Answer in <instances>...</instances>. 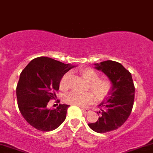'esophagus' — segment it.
<instances>
[{"instance_id": "esophagus-1", "label": "esophagus", "mask_w": 153, "mask_h": 153, "mask_svg": "<svg viewBox=\"0 0 153 153\" xmlns=\"http://www.w3.org/2000/svg\"><path fill=\"white\" fill-rule=\"evenodd\" d=\"M82 111H83L84 113H85V114H88V113H89V112H90V109H82Z\"/></svg>"}]
</instances>
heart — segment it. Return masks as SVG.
I'll return each mask as SVG.
<instances>
[{
    "instance_id": "obj_1",
    "label": "heart",
    "mask_w": 153,
    "mask_h": 153,
    "mask_svg": "<svg viewBox=\"0 0 153 153\" xmlns=\"http://www.w3.org/2000/svg\"><path fill=\"white\" fill-rule=\"evenodd\" d=\"M82 76L88 82V88L93 93L97 101L104 99L111 89V82L106 78H99L96 71L90 68H82L79 69ZM69 73L63 75L60 82V88L66 90L68 88ZM93 95L91 93H80L71 92L65 97V101L71 105L77 106H85L93 101Z\"/></svg>"
}]
</instances>
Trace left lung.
<instances>
[{
  "label": "left lung",
  "instance_id": "obj_1",
  "mask_svg": "<svg viewBox=\"0 0 153 153\" xmlns=\"http://www.w3.org/2000/svg\"><path fill=\"white\" fill-rule=\"evenodd\" d=\"M95 68L101 71L111 82L108 96L98 105L101 111L96 123H88L93 131L104 133L114 131L127 120L132 111L134 101V88L131 74L122 64L112 60L95 63Z\"/></svg>",
  "mask_w": 153,
  "mask_h": 153
}]
</instances>
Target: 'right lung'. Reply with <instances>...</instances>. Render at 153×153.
<instances>
[{
	"mask_svg": "<svg viewBox=\"0 0 153 153\" xmlns=\"http://www.w3.org/2000/svg\"><path fill=\"white\" fill-rule=\"evenodd\" d=\"M75 67L47 57L33 59L21 72L17 90V104L26 121L37 130L50 131L65 120L68 105L59 104L56 109L47 107L56 97L61 78Z\"/></svg>",
	"mask_w": 153,
	"mask_h": 153,
	"instance_id": "obj_1",
	"label": "right lung"
}]
</instances>
